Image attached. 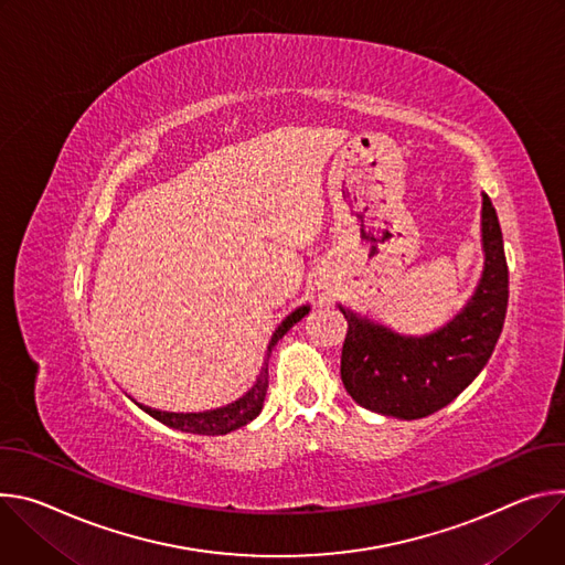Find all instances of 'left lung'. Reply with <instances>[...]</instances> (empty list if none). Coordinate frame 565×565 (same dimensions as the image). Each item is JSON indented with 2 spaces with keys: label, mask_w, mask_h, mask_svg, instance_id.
I'll return each mask as SVG.
<instances>
[{
  "label": "left lung",
  "mask_w": 565,
  "mask_h": 565,
  "mask_svg": "<svg viewBox=\"0 0 565 565\" xmlns=\"http://www.w3.org/2000/svg\"><path fill=\"white\" fill-rule=\"evenodd\" d=\"M482 278L447 326L424 337L397 334L339 305L348 321L341 380L350 397L374 413L419 419L451 404L489 361L503 332L510 274L495 209L482 193Z\"/></svg>",
  "instance_id": "left-lung-1"
}]
</instances>
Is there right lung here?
<instances>
[{"mask_svg": "<svg viewBox=\"0 0 565 565\" xmlns=\"http://www.w3.org/2000/svg\"><path fill=\"white\" fill-rule=\"evenodd\" d=\"M309 311V305H300L296 307L291 315L276 328L269 348H267V359L265 365L258 374L256 384L250 386L248 393H244L239 399L220 406V408H211V411H200V413H170V411H159V408H150L143 406L139 402H135L141 411H146L150 417H154L157 422L183 430V433H195V435H226L239 426H246L250 419H256L263 411L265 404V395L269 388V354L274 350V345L289 332V328H294V323H298Z\"/></svg>", "mask_w": 565, "mask_h": 565, "instance_id": "right-lung-1", "label": "right lung"}]
</instances>
